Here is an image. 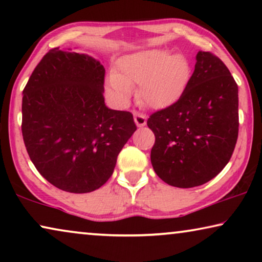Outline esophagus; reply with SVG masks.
<instances>
[{"label":"esophagus","mask_w":262,"mask_h":262,"mask_svg":"<svg viewBox=\"0 0 262 262\" xmlns=\"http://www.w3.org/2000/svg\"><path fill=\"white\" fill-rule=\"evenodd\" d=\"M134 116H135V123H136V125H137L138 127L145 126L146 117L144 116V114H142V113H139V112H135Z\"/></svg>","instance_id":"esophagus-1"}]
</instances>
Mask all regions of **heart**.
I'll return each mask as SVG.
<instances>
[{
    "mask_svg": "<svg viewBox=\"0 0 262 262\" xmlns=\"http://www.w3.org/2000/svg\"><path fill=\"white\" fill-rule=\"evenodd\" d=\"M191 77V67L181 53L151 49L118 59L107 80V94L120 107L131 101L138 87L139 103L150 108H166L182 95Z\"/></svg>",
    "mask_w": 262,
    "mask_h": 262,
    "instance_id": "b5f03b06",
    "label": "heart"
}]
</instances>
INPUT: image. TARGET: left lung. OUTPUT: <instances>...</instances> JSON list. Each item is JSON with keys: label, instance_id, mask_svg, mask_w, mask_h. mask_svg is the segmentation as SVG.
<instances>
[{"label": "left lung", "instance_id": "obj_1", "mask_svg": "<svg viewBox=\"0 0 262 262\" xmlns=\"http://www.w3.org/2000/svg\"><path fill=\"white\" fill-rule=\"evenodd\" d=\"M188 84L177 102L146 121L155 135L150 159L166 184L191 188L227 166L238 136V87L227 66L199 51Z\"/></svg>", "mask_w": 262, "mask_h": 262}]
</instances>
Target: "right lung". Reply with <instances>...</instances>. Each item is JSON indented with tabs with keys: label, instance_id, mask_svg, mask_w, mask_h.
<instances>
[{
	"label": "right lung",
	"instance_id": "obj_1",
	"mask_svg": "<svg viewBox=\"0 0 262 262\" xmlns=\"http://www.w3.org/2000/svg\"><path fill=\"white\" fill-rule=\"evenodd\" d=\"M105 68L84 53L55 48L23 92V137L30 159L50 184L70 193L101 187L137 130L134 116L103 98Z\"/></svg>",
	"mask_w": 262,
	"mask_h": 262
}]
</instances>
